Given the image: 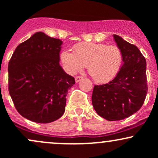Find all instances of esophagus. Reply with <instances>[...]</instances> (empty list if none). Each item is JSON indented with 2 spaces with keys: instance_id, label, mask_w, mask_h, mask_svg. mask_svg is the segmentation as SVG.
I'll return each instance as SVG.
<instances>
[{
  "instance_id": "34e87169",
  "label": "esophagus",
  "mask_w": 158,
  "mask_h": 158,
  "mask_svg": "<svg viewBox=\"0 0 158 158\" xmlns=\"http://www.w3.org/2000/svg\"><path fill=\"white\" fill-rule=\"evenodd\" d=\"M81 79H82V77H75V81H76V82H77V83L79 82V81H80Z\"/></svg>"
}]
</instances>
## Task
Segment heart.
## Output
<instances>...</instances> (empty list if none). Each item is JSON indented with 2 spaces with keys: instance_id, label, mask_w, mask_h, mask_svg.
<instances>
[{
  "instance_id": "b5f03b06",
  "label": "heart",
  "mask_w": 158,
  "mask_h": 158,
  "mask_svg": "<svg viewBox=\"0 0 158 158\" xmlns=\"http://www.w3.org/2000/svg\"><path fill=\"white\" fill-rule=\"evenodd\" d=\"M59 58L63 68L70 74L80 71L87 65L89 75L98 83L108 82L115 78L123 62L120 48L102 43H79L73 47V52L63 50Z\"/></svg>"
}]
</instances>
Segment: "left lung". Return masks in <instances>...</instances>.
<instances>
[{"label": "left lung", "instance_id": "8db88e82", "mask_svg": "<svg viewBox=\"0 0 158 158\" xmlns=\"http://www.w3.org/2000/svg\"><path fill=\"white\" fill-rule=\"evenodd\" d=\"M123 54V64L113 80L94 85L92 104L98 115L109 121L121 120L139 110L147 94L146 61L135 45L114 35Z\"/></svg>", "mask_w": 158, "mask_h": 158}]
</instances>
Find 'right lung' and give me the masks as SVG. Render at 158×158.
Listing matches in <instances>:
<instances>
[{
	"label": "right lung",
	"mask_w": 158,
	"mask_h": 158,
	"mask_svg": "<svg viewBox=\"0 0 158 158\" xmlns=\"http://www.w3.org/2000/svg\"><path fill=\"white\" fill-rule=\"evenodd\" d=\"M62 41L42 32L16 48L8 64L9 92L16 110L39 123H52L64 113L73 77L59 64Z\"/></svg>",
	"instance_id": "right-lung-1"
}]
</instances>
